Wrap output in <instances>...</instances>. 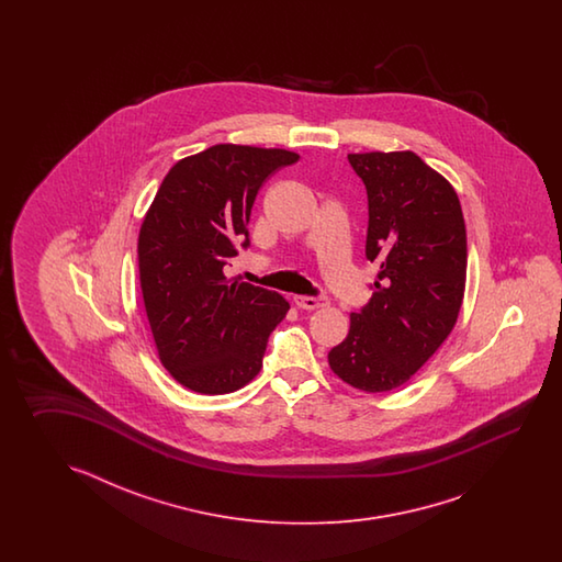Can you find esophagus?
Returning <instances> with one entry per match:
<instances>
[{
    "mask_svg": "<svg viewBox=\"0 0 562 562\" xmlns=\"http://www.w3.org/2000/svg\"><path fill=\"white\" fill-rule=\"evenodd\" d=\"M295 301V305H297L299 310H319V307H325L329 301L325 297H303V295H297V297H293Z\"/></svg>",
    "mask_w": 562,
    "mask_h": 562,
    "instance_id": "34e87169",
    "label": "esophagus"
}]
</instances>
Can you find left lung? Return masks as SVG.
<instances>
[{"label": "left lung", "mask_w": 562, "mask_h": 562, "mask_svg": "<svg viewBox=\"0 0 562 562\" xmlns=\"http://www.w3.org/2000/svg\"><path fill=\"white\" fill-rule=\"evenodd\" d=\"M347 158L368 191L366 257L380 273L327 359L351 387L382 394L404 385L452 334L467 289V225L454 187L412 150Z\"/></svg>", "instance_id": "obj_1"}]
</instances>
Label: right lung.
Returning <instances> with one entry per match:
<instances>
[{"instance_id":"right-lung-1","label":"right lung","mask_w":562,"mask_h":562,"mask_svg":"<svg viewBox=\"0 0 562 562\" xmlns=\"http://www.w3.org/2000/svg\"><path fill=\"white\" fill-rule=\"evenodd\" d=\"M297 153L215 144L168 170L138 235V273L156 351L168 373L199 394L237 392L263 368L283 295L228 283L223 267L249 247L255 196Z\"/></svg>"}]
</instances>
